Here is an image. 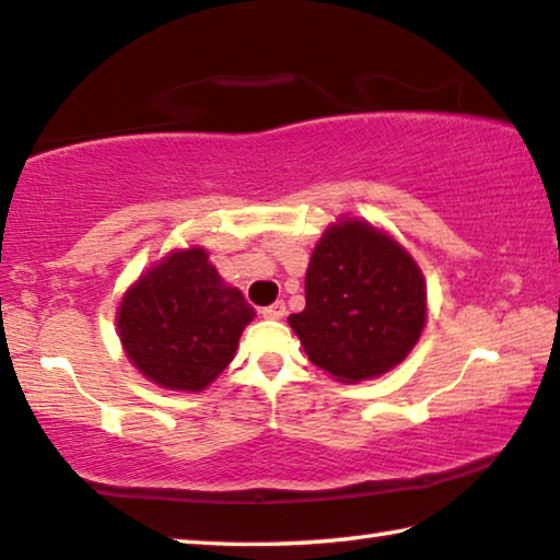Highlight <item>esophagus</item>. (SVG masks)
I'll use <instances>...</instances> for the list:
<instances>
[{
	"label": "esophagus",
	"mask_w": 560,
	"mask_h": 560,
	"mask_svg": "<svg viewBox=\"0 0 560 560\" xmlns=\"http://www.w3.org/2000/svg\"><path fill=\"white\" fill-rule=\"evenodd\" d=\"M262 315L270 317V320H280V317L285 315V303H282V300H278V303L262 307Z\"/></svg>",
	"instance_id": "1"
}]
</instances>
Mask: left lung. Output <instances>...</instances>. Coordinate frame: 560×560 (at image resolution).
<instances>
[{
  "label": "left lung",
  "instance_id": "8db88e82",
  "mask_svg": "<svg viewBox=\"0 0 560 560\" xmlns=\"http://www.w3.org/2000/svg\"><path fill=\"white\" fill-rule=\"evenodd\" d=\"M425 317V280L406 247L365 220L346 218L315 245L305 310L288 323L310 363L360 383L402 363Z\"/></svg>",
  "mask_w": 560,
  "mask_h": 560
}]
</instances>
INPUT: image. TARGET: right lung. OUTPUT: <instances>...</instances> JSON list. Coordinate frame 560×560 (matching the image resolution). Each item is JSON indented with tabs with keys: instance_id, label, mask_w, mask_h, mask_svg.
<instances>
[{
	"instance_id": "add662e5",
	"label": "right lung",
	"mask_w": 560,
	"mask_h": 560,
	"mask_svg": "<svg viewBox=\"0 0 560 560\" xmlns=\"http://www.w3.org/2000/svg\"><path fill=\"white\" fill-rule=\"evenodd\" d=\"M253 305L228 285L202 247L175 250L125 292L119 342L132 365L167 390L200 393L235 358Z\"/></svg>"
}]
</instances>
